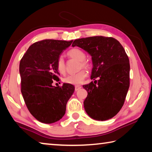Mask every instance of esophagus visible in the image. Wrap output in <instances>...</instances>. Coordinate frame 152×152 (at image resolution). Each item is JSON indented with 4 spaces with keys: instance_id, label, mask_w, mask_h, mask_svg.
Listing matches in <instances>:
<instances>
[{
    "instance_id": "obj_1",
    "label": "esophagus",
    "mask_w": 152,
    "mask_h": 152,
    "mask_svg": "<svg viewBox=\"0 0 152 152\" xmlns=\"http://www.w3.org/2000/svg\"><path fill=\"white\" fill-rule=\"evenodd\" d=\"M81 88H82V87H81L80 86H75V91H78V90L80 89Z\"/></svg>"
}]
</instances>
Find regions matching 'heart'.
<instances>
[{
  "mask_svg": "<svg viewBox=\"0 0 152 152\" xmlns=\"http://www.w3.org/2000/svg\"><path fill=\"white\" fill-rule=\"evenodd\" d=\"M67 55L69 58L79 61L78 70H80L81 68L88 70L91 68V64L88 60H86V53L82 50L78 48H72L67 52ZM56 68L60 74H64L66 73V62L62 56H60L58 58L56 61ZM87 76H88V73L86 72V71L82 70L75 74L66 76L64 79V82L66 84H72V85H80L83 82L84 80L86 78Z\"/></svg>",
  "mask_w": 152,
  "mask_h": 152,
  "instance_id": "1",
  "label": "heart"
}]
</instances>
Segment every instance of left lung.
<instances>
[{
	"label": "left lung",
	"instance_id": "obj_1",
	"mask_svg": "<svg viewBox=\"0 0 152 152\" xmlns=\"http://www.w3.org/2000/svg\"><path fill=\"white\" fill-rule=\"evenodd\" d=\"M72 45L81 48L92 56L91 78H99L83 85L88 92L84 109L95 120L111 119L123 106L129 87V60L124 48L116 39L104 36L76 39Z\"/></svg>",
	"mask_w": 152,
	"mask_h": 152
}]
</instances>
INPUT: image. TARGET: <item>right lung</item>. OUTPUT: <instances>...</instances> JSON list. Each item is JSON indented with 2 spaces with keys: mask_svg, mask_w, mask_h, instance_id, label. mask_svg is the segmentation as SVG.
<instances>
[{
  "mask_svg": "<svg viewBox=\"0 0 152 152\" xmlns=\"http://www.w3.org/2000/svg\"><path fill=\"white\" fill-rule=\"evenodd\" d=\"M73 41L44 39L30 46L20 61V91L28 110L43 123L58 121L65 114L67 102L74 93V86L60 81L56 61Z\"/></svg>",
  "mask_w": 152,
  "mask_h": 152,
  "instance_id": "obj_1",
  "label": "right lung"
}]
</instances>
